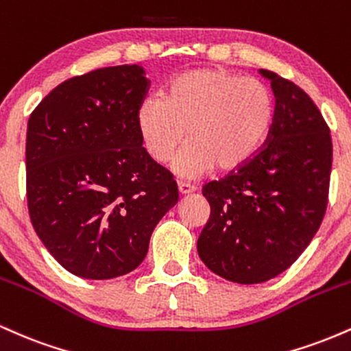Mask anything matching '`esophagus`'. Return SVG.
Segmentation results:
<instances>
[{
    "mask_svg": "<svg viewBox=\"0 0 351 351\" xmlns=\"http://www.w3.org/2000/svg\"><path fill=\"white\" fill-rule=\"evenodd\" d=\"M178 191H180V195H189V193L196 191V186L195 184H189V183H184V181H180Z\"/></svg>",
    "mask_w": 351,
    "mask_h": 351,
    "instance_id": "34e87169",
    "label": "esophagus"
}]
</instances>
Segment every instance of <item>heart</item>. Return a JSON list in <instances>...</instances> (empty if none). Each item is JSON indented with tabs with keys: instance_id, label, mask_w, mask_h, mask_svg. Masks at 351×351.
<instances>
[{
	"instance_id": "heart-1",
	"label": "heart",
	"mask_w": 351,
	"mask_h": 351,
	"mask_svg": "<svg viewBox=\"0 0 351 351\" xmlns=\"http://www.w3.org/2000/svg\"><path fill=\"white\" fill-rule=\"evenodd\" d=\"M274 99L261 80L224 69H189L175 75L162 99H147L136 112V128L153 162L173 163L180 176H198L216 168L231 173L247 165L267 138Z\"/></svg>"
}]
</instances>
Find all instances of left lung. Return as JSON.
<instances>
[{
  "mask_svg": "<svg viewBox=\"0 0 351 351\" xmlns=\"http://www.w3.org/2000/svg\"><path fill=\"white\" fill-rule=\"evenodd\" d=\"M259 72L276 97L265 145L243 168L203 186L211 215L198 254L209 271L236 284H261L291 267L328 203V125L300 87L276 72Z\"/></svg>",
  "mask_w": 351,
  "mask_h": 351,
  "instance_id": "left-lung-1",
  "label": "left lung"
}]
</instances>
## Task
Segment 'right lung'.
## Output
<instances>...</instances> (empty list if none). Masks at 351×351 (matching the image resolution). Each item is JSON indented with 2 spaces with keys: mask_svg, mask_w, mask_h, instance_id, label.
<instances>
[{
  "mask_svg": "<svg viewBox=\"0 0 351 351\" xmlns=\"http://www.w3.org/2000/svg\"><path fill=\"white\" fill-rule=\"evenodd\" d=\"M142 66L104 67L52 88L29 117L27 209L66 271L114 279L142 264L153 229L178 203L171 173L142 147Z\"/></svg>",
  "mask_w": 351,
  "mask_h": 351,
  "instance_id": "obj_1",
  "label": "right lung"
}]
</instances>
